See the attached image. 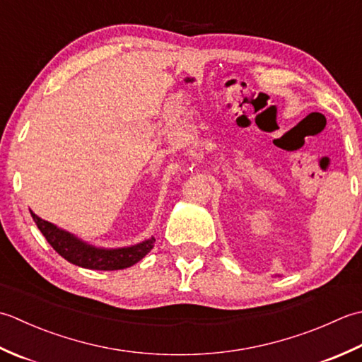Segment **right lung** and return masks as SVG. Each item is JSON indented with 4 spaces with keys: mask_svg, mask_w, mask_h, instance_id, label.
Returning <instances> with one entry per match:
<instances>
[{
    "mask_svg": "<svg viewBox=\"0 0 362 362\" xmlns=\"http://www.w3.org/2000/svg\"><path fill=\"white\" fill-rule=\"evenodd\" d=\"M31 217L35 222L40 233L45 235L48 243L64 259L78 265L83 269L90 270H122L131 267L139 262L142 257L150 253L154 247V238L145 239L136 245L119 247V248H105L92 245L78 235L65 231L62 228L49 223L47 220L40 218L31 211Z\"/></svg>",
    "mask_w": 362,
    "mask_h": 362,
    "instance_id": "1",
    "label": "right lung"
}]
</instances>
